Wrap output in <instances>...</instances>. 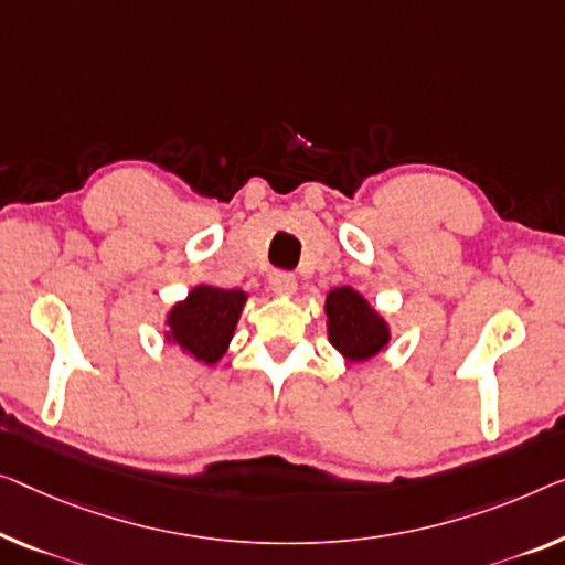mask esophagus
I'll return each instance as SVG.
<instances>
[{"mask_svg":"<svg viewBox=\"0 0 565 565\" xmlns=\"http://www.w3.org/2000/svg\"><path fill=\"white\" fill-rule=\"evenodd\" d=\"M268 286H271V291L279 294V297H291V294L297 291V276L289 271H274L268 276Z\"/></svg>","mask_w":565,"mask_h":565,"instance_id":"34e87169","label":"esophagus"}]
</instances>
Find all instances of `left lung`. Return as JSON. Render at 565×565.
<instances>
[{
	"mask_svg": "<svg viewBox=\"0 0 565 565\" xmlns=\"http://www.w3.org/2000/svg\"><path fill=\"white\" fill-rule=\"evenodd\" d=\"M324 315L332 348L348 363H363V360L375 358L391 342L388 322L370 307L363 294L350 286H340L327 294Z\"/></svg>",
	"mask_w": 565,
	"mask_h": 565,
	"instance_id": "8db88e82",
	"label": "left lung"
}]
</instances>
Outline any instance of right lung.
Masks as SVG:
<instances>
[{
	"label": "right lung",
	"instance_id": "1",
	"mask_svg": "<svg viewBox=\"0 0 565 565\" xmlns=\"http://www.w3.org/2000/svg\"><path fill=\"white\" fill-rule=\"evenodd\" d=\"M248 294L241 289H221V286L200 284L177 301L167 315V340L198 363L215 365L225 355L238 324Z\"/></svg>",
	"mask_w": 565,
	"mask_h": 565
}]
</instances>
